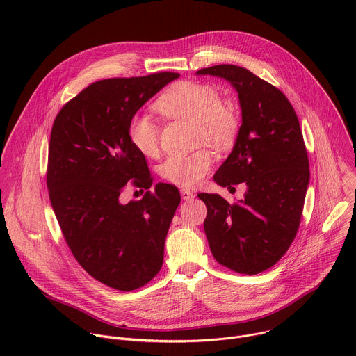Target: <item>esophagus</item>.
I'll return each instance as SVG.
<instances>
[{
	"label": "esophagus",
	"instance_id": "34e87169",
	"mask_svg": "<svg viewBox=\"0 0 356 356\" xmlns=\"http://www.w3.org/2000/svg\"><path fill=\"white\" fill-rule=\"evenodd\" d=\"M180 194H181V198H183L184 201H190V200L194 198V194H193L190 190H187V188H181Z\"/></svg>",
	"mask_w": 356,
	"mask_h": 356
}]
</instances>
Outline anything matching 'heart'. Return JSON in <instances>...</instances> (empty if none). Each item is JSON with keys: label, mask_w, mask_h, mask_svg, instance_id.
Here are the masks:
<instances>
[{"label": "heart", "mask_w": 356, "mask_h": 356, "mask_svg": "<svg viewBox=\"0 0 356 356\" xmlns=\"http://www.w3.org/2000/svg\"><path fill=\"white\" fill-rule=\"evenodd\" d=\"M156 110L169 120L193 121L195 145L209 143L216 149H229L239 134L238 111L224 103L213 86L181 81L172 86L155 101ZM161 129L147 114H135L128 124V138L132 146L146 158L159 155ZM214 165L209 149H198L190 155H172L161 166V175L169 183L180 187H194L204 179Z\"/></svg>", "instance_id": "heart-1"}]
</instances>
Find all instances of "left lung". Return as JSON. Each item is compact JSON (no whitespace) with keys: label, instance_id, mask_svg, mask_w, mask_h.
I'll return each instance as SVG.
<instances>
[{"label":"left lung","instance_id":"left-lung-1","mask_svg":"<svg viewBox=\"0 0 356 356\" xmlns=\"http://www.w3.org/2000/svg\"><path fill=\"white\" fill-rule=\"evenodd\" d=\"M197 74L222 77L238 92L242 125L214 181L248 186L234 204L218 194H198L207 206L204 231L218 264L257 275L280 261L300 225L310 180L300 122L287 97L248 69L217 65Z\"/></svg>","mask_w":356,"mask_h":356}]
</instances>
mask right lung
<instances>
[{
  "mask_svg": "<svg viewBox=\"0 0 356 356\" xmlns=\"http://www.w3.org/2000/svg\"><path fill=\"white\" fill-rule=\"evenodd\" d=\"M179 73L99 80L80 91L55 118L46 184L59 227L80 266L121 291L139 289L163 264L165 239L180 204L173 184L154 179L128 138L135 113ZM128 181L148 191L121 205Z\"/></svg>",
  "mask_w": 356,
  "mask_h": 356,
  "instance_id": "1",
  "label": "right lung"
}]
</instances>
